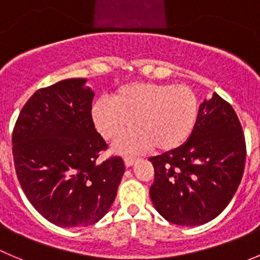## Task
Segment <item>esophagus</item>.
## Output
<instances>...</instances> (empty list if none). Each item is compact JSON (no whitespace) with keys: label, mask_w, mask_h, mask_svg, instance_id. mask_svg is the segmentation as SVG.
I'll return each instance as SVG.
<instances>
[{"label":"esophagus","mask_w":260,"mask_h":260,"mask_svg":"<svg viewBox=\"0 0 260 260\" xmlns=\"http://www.w3.org/2000/svg\"><path fill=\"white\" fill-rule=\"evenodd\" d=\"M135 160H137V157H133V155H125L123 157V162H125L126 167H132L135 163Z\"/></svg>","instance_id":"34e87169"}]
</instances>
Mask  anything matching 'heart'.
I'll return each instance as SVG.
<instances>
[{
	"instance_id": "1",
	"label": "heart",
	"mask_w": 260,
	"mask_h": 260,
	"mask_svg": "<svg viewBox=\"0 0 260 260\" xmlns=\"http://www.w3.org/2000/svg\"><path fill=\"white\" fill-rule=\"evenodd\" d=\"M198 117V100L189 88L157 83H132L120 86L110 101L93 107L95 127L113 140L133 126L115 144L118 152H139L153 145L174 150L191 135Z\"/></svg>"
}]
</instances>
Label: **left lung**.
I'll return each instance as SVG.
<instances>
[{
    "label": "left lung",
    "instance_id": "8db88e82",
    "mask_svg": "<svg viewBox=\"0 0 260 260\" xmlns=\"http://www.w3.org/2000/svg\"><path fill=\"white\" fill-rule=\"evenodd\" d=\"M246 158L245 139L234 108L213 93L199 106L189 139L149 158L154 182L149 194L158 213L179 226H200L229 206Z\"/></svg>",
    "mask_w": 260,
    "mask_h": 260
}]
</instances>
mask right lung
<instances>
[{
  "label": "right lung",
  "instance_id": "right-lung-1",
  "mask_svg": "<svg viewBox=\"0 0 260 260\" xmlns=\"http://www.w3.org/2000/svg\"><path fill=\"white\" fill-rule=\"evenodd\" d=\"M86 79L39 89L12 133L17 179L31 206L60 227H85L106 216L125 172L121 157L100 162L105 139L91 118Z\"/></svg>",
  "mask_w": 260,
  "mask_h": 260
}]
</instances>
